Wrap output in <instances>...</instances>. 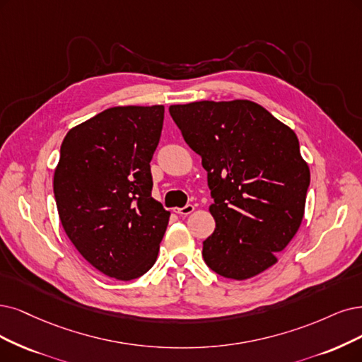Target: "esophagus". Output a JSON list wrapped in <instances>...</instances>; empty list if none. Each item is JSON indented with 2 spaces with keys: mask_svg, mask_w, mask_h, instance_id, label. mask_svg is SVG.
<instances>
[{
  "mask_svg": "<svg viewBox=\"0 0 362 362\" xmlns=\"http://www.w3.org/2000/svg\"><path fill=\"white\" fill-rule=\"evenodd\" d=\"M195 210V207L192 206V204H186L185 207H177V209H174V211L177 213V215H182V216H188V215H191V213Z\"/></svg>",
  "mask_w": 362,
  "mask_h": 362,
  "instance_id": "obj_1",
  "label": "esophagus"
}]
</instances>
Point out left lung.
Returning <instances> with one entry per match:
<instances>
[{"label":"left lung","instance_id":"left-lung-1","mask_svg":"<svg viewBox=\"0 0 362 362\" xmlns=\"http://www.w3.org/2000/svg\"><path fill=\"white\" fill-rule=\"evenodd\" d=\"M170 115L207 171L216 228L206 264L226 279L261 274L304 218L310 170L297 134L249 100L174 104Z\"/></svg>","mask_w":362,"mask_h":362}]
</instances>
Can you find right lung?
I'll use <instances>...</instances> for the list:
<instances>
[{"label": "right lung", "instance_id": "right-lung-1", "mask_svg": "<svg viewBox=\"0 0 362 362\" xmlns=\"http://www.w3.org/2000/svg\"><path fill=\"white\" fill-rule=\"evenodd\" d=\"M164 105H117L71 128L53 174L65 234L93 269L132 280L152 269L170 211L152 198Z\"/></svg>", "mask_w": 362, "mask_h": 362}]
</instances>
